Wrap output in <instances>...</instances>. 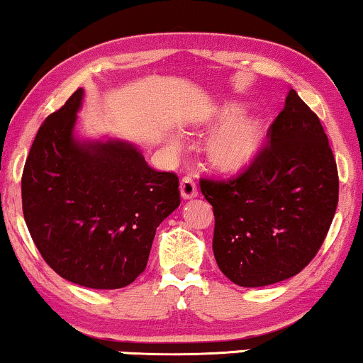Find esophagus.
<instances>
[{
  "label": "esophagus",
  "mask_w": 363,
  "mask_h": 363,
  "mask_svg": "<svg viewBox=\"0 0 363 363\" xmlns=\"http://www.w3.org/2000/svg\"><path fill=\"white\" fill-rule=\"evenodd\" d=\"M179 189H181L182 199H194V197H197V186H196L194 179L189 177V176L181 179Z\"/></svg>",
  "instance_id": "1"
}]
</instances>
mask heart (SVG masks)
Here are the masks:
<instances>
[{
    "mask_svg": "<svg viewBox=\"0 0 363 363\" xmlns=\"http://www.w3.org/2000/svg\"><path fill=\"white\" fill-rule=\"evenodd\" d=\"M203 127L216 130L206 155L214 171L241 174L259 157L264 144V122L259 116L246 113L240 104H224L204 117Z\"/></svg>",
    "mask_w": 363,
    "mask_h": 363,
    "instance_id": "b5f03b06",
    "label": "heart"
}]
</instances>
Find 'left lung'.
Returning a JSON list of instances; mask_svg holds the SVG:
<instances>
[{"instance_id":"obj_1","label":"left lung","mask_w":363,"mask_h":363,"mask_svg":"<svg viewBox=\"0 0 363 363\" xmlns=\"http://www.w3.org/2000/svg\"><path fill=\"white\" fill-rule=\"evenodd\" d=\"M199 184L214 211L216 263L246 288L300 273L318 253L338 204L328 137L293 89L253 166L236 179Z\"/></svg>"}]
</instances>
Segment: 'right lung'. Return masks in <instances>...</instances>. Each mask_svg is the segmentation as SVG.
Returning a JSON list of instances; mask_svg holds the SVG:
<instances>
[{"label": "right lung", "mask_w": 363, "mask_h": 363, "mask_svg": "<svg viewBox=\"0 0 363 363\" xmlns=\"http://www.w3.org/2000/svg\"><path fill=\"white\" fill-rule=\"evenodd\" d=\"M79 89L45 118L21 177L23 216L47 264L94 290L130 284L147 266L159 224L181 204L179 179L130 142L75 135Z\"/></svg>", "instance_id": "right-lung-1"}]
</instances>
